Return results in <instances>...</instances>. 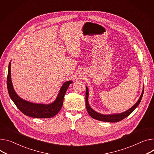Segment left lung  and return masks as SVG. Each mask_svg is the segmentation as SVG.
Instances as JSON below:
<instances>
[{
  "label": "left lung",
  "instance_id": "left-lung-1",
  "mask_svg": "<svg viewBox=\"0 0 154 154\" xmlns=\"http://www.w3.org/2000/svg\"><path fill=\"white\" fill-rule=\"evenodd\" d=\"M86 107L87 111H88V113L89 114V115L92 118H94V119H96L97 120L102 121V122H110V123H115V122H120L131 114L140 103L142 97H143V93H144V88H143L141 95H140L139 100H137V102L131 108H130L127 111L121 113L112 114V115H103V114H100L98 112H96V111H94L90 107V105L88 102L89 91H88V88L87 86H86Z\"/></svg>",
  "mask_w": 154,
  "mask_h": 154
}]
</instances>
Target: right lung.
Segmentation results:
<instances>
[{
	"mask_svg": "<svg viewBox=\"0 0 154 154\" xmlns=\"http://www.w3.org/2000/svg\"><path fill=\"white\" fill-rule=\"evenodd\" d=\"M11 63L8 65L7 85L8 92L11 99L13 100L17 108L25 115L36 118H47L56 115L61 110L65 94L69 85L72 83V81H68L61 87L58 96L52 103L49 104L35 103L23 100L20 98L15 92L12 82L11 80Z\"/></svg>",
	"mask_w": 154,
	"mask_h": 154,
	"instance_id": "right-lung-1",
	"label": "right lung"
}]
</instances>
